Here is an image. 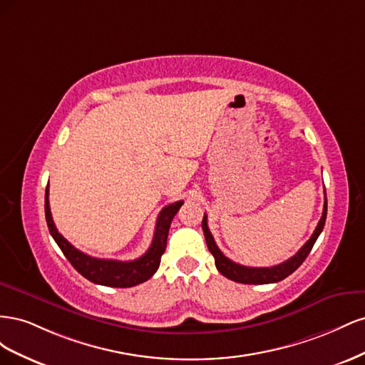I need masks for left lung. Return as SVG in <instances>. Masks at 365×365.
Wrapping results in <instances>:
<instances>
[{
	"instance_id": "obj_1",
	"label": "left lung",
	"mask_w": 365,
	"mask_h": 365,
	"mask_svg": "<svg viewBox=\"0 0 365 365\" xmlns=\"http://www.w3.org/2000/svg\"><path fill=\"white\" fill-rule=\"evenodd\" d=\"M326 193V192H324ZM326 216H327V197L324 196V207H323V215L322 219H319V222L314 231V235L311 236L306 244L300 248L295 256H292L291 259H288L286 262L280 263V264H275V267L271 268H251V267H244V264H239L233 260H230L228 257H225L222 251H220L216 245V242L210 233L208 225H207V216L204 215L202 219V230H204V236H205V242H207V247L208 251L213 254L215 257V264L217 271L225 275L227 279L237 282V283H244V284H267V283H277L283 279L288 277L291 275L300 264L304 262V259L307 257V254L311 252L315 240L318 239L319 233H322L324 224H326Z\"/></svg>"
}]
</instances>
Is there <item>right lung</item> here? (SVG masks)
Masks as SVG:
<instances>
[{"mask_svg": "<svg viewBox=\"0 0 365 365\" xmlns=\"http://www.w3.org/2000/svg\"><path fill=\"white\" fill-rule=\"evenodd\" d=\"M182 204V201H178L161 210L157 219L155 235H153L150 248L143 254L141 257L130 262L97 259L74 248L70 242L59 233L56 225L53 222L48 202V185L46 190V219L50 235L53 236L54 242L59 245L63 256L68 259L74 269L82 274L85 279L97 284L111 286V288H130V286H135L149 280L152 275L157 272L161 262V256L165 251V245H168V235L172 219L178 213V210Z\"/></svg>", "mask_w": 365, "mask_h": 365, "instance_id": "obj_1", "label": "right lung"}]
</instances>
